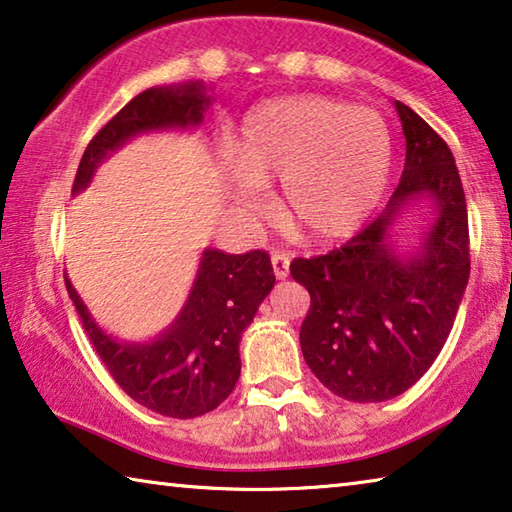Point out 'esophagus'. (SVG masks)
Here are the masks:
<instances>
[{
    "mask_svg": "<svg viewBox=\"0 0 512 512\" xmlns=\"http://www.w3.org/2000/svg\"><path fill=\"white\" fill-rule=\"evenodd\" d=\"M271 262H273V271H275V278L285 280L289 275V262L291 257L285 253V250H275L271 255Z\"/></svg>",
    "mask_w": 512,
    "mask_h": 512,
    "instance_id": "34e87169",
    "label": "esophagus"
}]
</instances>
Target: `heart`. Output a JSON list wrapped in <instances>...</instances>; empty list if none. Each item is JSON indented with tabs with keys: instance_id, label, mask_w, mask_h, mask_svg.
<instances>
[{
	"instance_id": "b5f03b06",
	"label": "heart",
	"mask_w": 512,
	"mask_h": 512,
	"mask_svg": "<svg viewBox=\"0 0 512 512\" xmlns=\"http://www.w3.org/2000/svg\"><path fill=\"white\" fill-rule=\"evenodd\" d=\"M241 207L282 180V209L305 237L339 241L369 221L387 189L394 136L376 109L323 95L282 97L257 107L232 143Z\"/></svg>"
}]
</instances>
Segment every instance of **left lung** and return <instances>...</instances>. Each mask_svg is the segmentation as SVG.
Returning a JSON list of instances; mask_svg holds the SVG:
<instances>
[{
    "mask_svg": "<svg viewBox=\"0 0 512 512\" xmlns=\"http://www.w3.org/2000/svg\"><path fill=\"white\" fill-rule=\"evenodd\" d=\"M405 168L387 207L360 234L319 257H296L291 278L310 291L300 326L307 367L332 394L355 403L394 399L431 369L453 328L469 280L465 191L449 145L403 102ZM436 202V223L417 256L388 238L400 209Z\"/></svg>",
    "mask_w": 512,
    "mask_h": 512,
    "instance_id": "left-lung-1",
    "label": "left lung"
}]
</instances>
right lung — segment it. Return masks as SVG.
I'll return each mask as SVG.
<instances>
[{"label":"right lung","instance_id":"right-lung-1","mask_svg":"<svg viewBox=\"0 0 512 512\" xmlns=\"http://www.w3.org/2000/svg\"><path fill=\"white\" fill-rule=\"evenodd\" d=\"M209 107L200 81L148 88L127 102L88 143L72 193L86 189L95 168L136 134L196 127ZM275 285L266 250L227 255L207 248L189 300L173 326L148 344H123L97 328L66 275L68 294L104 367L136 403L173 419L200 417L232 394L241 373L239 342Z\"/></svg>","mask_w":512,"mask_h":512}]
</instances>
